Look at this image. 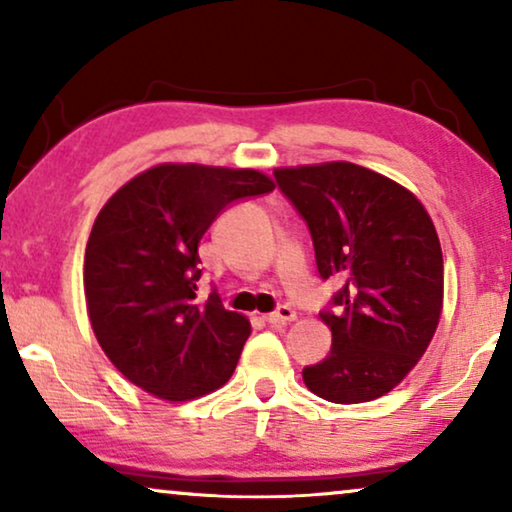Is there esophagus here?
Listing matches in <instances>:
<instances>
[{
	"label": "esophagus",
	"mask_w": 512,
	"mask_h": 512,
	"mask_svg": "<svg viewBox=\"0 0 512 512\" xmlns=\"http://www.w3.org/2000/svg\"><path fill=\"white\" fill-rule=\"evenodd\" d=\"M293 319H296V310H293V307H289V305H282V307H277L275 312L265 314V321H268L270 326L289 324V321H293Z\"/></svg>",
	"instance_id": "34e87169"
}]
</instances>
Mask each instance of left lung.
Returning a JSON list of instances; mask_svg holds the SVG:
<instances>
[{"mask_svg": "<svg viewBox=\"0 0 512 512\" xmlns=\"http://www.w3.org/2000/svg\"><path fill=\"white\" fill-rule=\"evenodd\" d=\"M275 179L310 228L321 279L342 289L319 314L331 354L303 368L331 403L389 394L422 359L443 310V251L422 202L368 167L335 160L277 167Z\"/></svg>", "mask_w": 512, "mask_h": 512, "instance_id": "left-lung-1", "label": "left lung"}]
</instances>
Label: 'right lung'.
<instances>
[{
    "mask_svg": "<svg viewBox=\"0 0 512 512\" xmlns=\"http://www.w3.org/2000/svg\"><path fill=\"white\" fill-rule=\"evenodd\" d=\"M272 188L258 170L163 163L100 209L83 291L97 342L132 384L177 403L230 380L251 326L216 291L198 298V244L230 202Z\"/></svg>",
    "mask_w": 512,
    "mask_h": 512,
    "instance_id": "right-lung-1",
    "label": "right lung"
}]
</instances>
